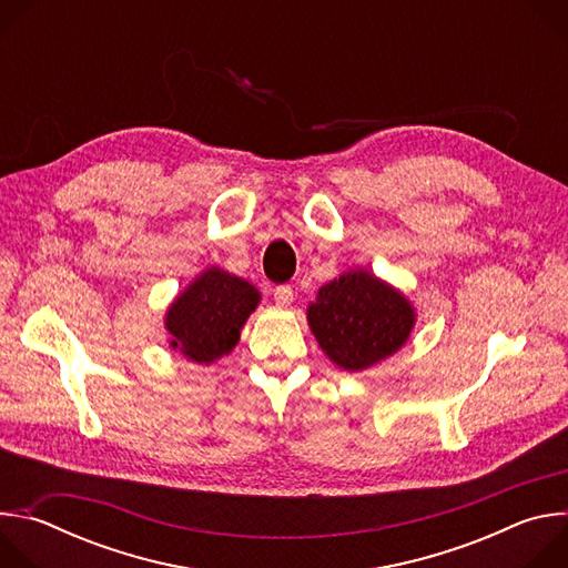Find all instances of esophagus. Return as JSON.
Segmentation results:
<instances>
[{
	"mask_svg": "<svg viewBox=\"0 0 568 568\" xmlns=\"http://www.w3.org/2000/svg\"><path fill=\"white\" fill-rule=\"evenodd\" d=\"M274 301L278 305H290L294 301V290L290 285H276L274 287Z\"/></svg>",
	"mask_w": 568,
	"mask_h": 568,
	"instance_id": "esophagus-1",
	"label": "esophagus"
}]
</instances>
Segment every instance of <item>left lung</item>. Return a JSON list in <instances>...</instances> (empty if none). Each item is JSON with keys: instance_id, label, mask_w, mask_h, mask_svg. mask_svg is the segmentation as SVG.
<instances>
[{"instance_id": "left-lung-1", "label": "left lung", "mask_w": 568, "mask_h": 568, "mask_svg": "<svg viewBox=\"0 0 568 568\" xmlns=\"http://www.w3.org/2000/svg\"><path fill=\"white\" fill-rule=\"evenodd\" d=\"M307 321L337 366L364 371L407 342L416 318L399 292L366 272H348L318 290Z\"/></svg>"}]
</instances>
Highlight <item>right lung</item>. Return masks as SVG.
I'll return each mask as SVG.
<instances>
[{
    "label": "right lung",
    "mask_w": 568,
    "mask_h": 568,
    "mask_svg": "<svg viewBox=\"0 0 568 568\" xmlns=\"http://www.w3.org/2000/svg\"><path fill=\"white\" fill-rule=\"evenodd\" d=\"M258 301V290L247 281L217 267L204 272L166 314L171 346L200 364L220 359L237 344L240 328Z\"/></svg>",
    "instance_id": "right-lung-1"
}]
</instances>
